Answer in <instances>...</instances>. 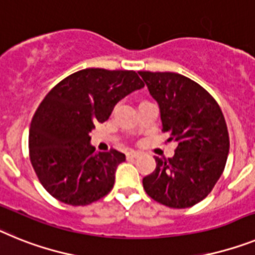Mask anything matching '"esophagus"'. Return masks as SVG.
Instances as JSON below:
<instances>
[{
    "label": "esophagus",
    "instance_id": "esophagus-1",
    "mask_svg": "<svg viewBox=\"0 0 255 255\" xmlns=\"http://www.w3.org/2000/svg\"><path fill=\"white\" fill-rule=\"evenodd\" d=\"M138 156H140V152L138 151H133V150H132V151H129L127 154V158L128 159H133V158H138Z\"/></svg>",
    "mask_w": 255,
    "mask_h": 255
}]
</instances>
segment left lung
I'll list each match as a JSON object with an SVG mask.
<instances>
[{
    "label": "left lung",
    "instance_id": "8db88e82",
    "mask_svg": "<svg viewBox=\"0 0 255 255\" xmlns=\"http://www.w3.org/2000/svg\"><path fill=\"white\" fill-rule=\"evenodd\" d=\"M160 110L161 130L177 143L172 158L155 156L146 194L169 208H189L212 191L225 169L229 130L220 105L196 82L170 72H138Z\"/></svg>",
    "mask_w": 255,
    "mask_h": 255
}]
</instances>
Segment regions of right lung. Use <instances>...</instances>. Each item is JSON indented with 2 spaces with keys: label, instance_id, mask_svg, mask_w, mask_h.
<instances>
[{
  "label": "right lung",
  "instance_id": "1",
  "mask_svg": "<svg viewBox=\"0 0 255 255\" xmlns=\"http://www.w3.org/2000/svg\"><path fill=\"white\" fill-rule=\"evenodd\" d=\"M143 87L133 70H79L57 83L33 115L29 155L46 191L61 203L88 205L113 189L126 155L96 152L90 132L108 121L119 101Z\"/></svg>",
  "mask_w": 255,
  "mask_h": 255
}]
</instances>
